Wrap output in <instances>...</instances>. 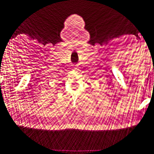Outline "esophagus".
<instances>
[{
  "label": "esophagus",
  "mask_w": 154,
  "mask_h": 154,
  "mask_svg": "<svg viewBox=\"0 0 154 154\" xmlns=\"http://www.w3.org/2000/svg\"><path fill=\"white\" fill-rule=\"evenodd\" d=\"M72 70H75V71H77V70H78V67H75H75H72Z\"/></svg>",
  "instance_id": "obj_1"
}]
</instances>
